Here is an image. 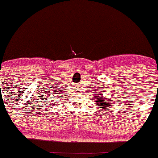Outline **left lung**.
<instances>
[{"label": "left lung", "instance_id": "left-lung-1", "mask_svg": "<svg viewBox=\"0 0 158 158\" xmlns=\"http://www.w3.org/2000/svg\"><path fill=\"white\" fill-rule=\"evenodd\" d=\"M94 99L95 100L94 101V102H96V104L98 106H100V108L104 109L105 110H106V109H108V107H109V105H110L111 102H112V101H110L109 99V100L105 99L103 95L99 94H97L95 95Z\"/></svg>", "mask_w": 158, "mask_h": 158}]
</instances>
